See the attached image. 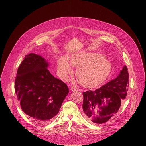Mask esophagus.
<instances>
[{"mask_svg":"<svg viewBox=\"0 0 146 146\" xmlns=\"http://www.w3.org/2000/svg\"><path fill=\"white\" fill-rule=\"evenodd\" d=\"M70 89H71V90L73 91L79 90V89H78L76 86H72Z\"/></svg>","mask_w":146,"mask_h":146,"instance_id":"esophagus-1","label":"esophagus"}]
</instances>
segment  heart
Masks as SVG:
<instances>
[{
    "instance_id": "obj_1",
    "label": "heart",
    "mask_w": 146,
    "mask_h": 146,
    "mask_svg": "<svg viewBox=\"0 0 146 146\" xmlns=\"http://www.w3.org/2000/svg\"><path fill=\"white\" fill-rule=\"evenodd\" d=\"M69 62L72 66L79 67L76 76L84 86H95L102 83L111 72V63L104 55L98 53H75L70 57ZM57 72L64 81L68 80L73 72L68 61L63 56L58 59Z\"/></svg>"
}]
</instances>
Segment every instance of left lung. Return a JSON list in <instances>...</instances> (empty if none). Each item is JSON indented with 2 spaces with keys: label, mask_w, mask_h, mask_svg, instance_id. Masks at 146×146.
I'll return each mask as SVG.
<instances>
[{
  "label": "left lung",
  "mask_w": 146,
  "mask_h": 146,
  "mask_svg": "<svg viewBox=\"0 0 146 146\" xmlns=\"http://www.w3.org/2000/svg\"><path fill=\"white\" fill-rule=\"evenodd\" d=\"M129 73L124 66L114 79L95 91L84 92V116L88 121L103 124L114 117L125 99L129 87Z\"/></svg>",
  "instance_id": "obj_1"
}]
</instances>
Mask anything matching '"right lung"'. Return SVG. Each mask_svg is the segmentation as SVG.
Masks as SVG:
<instances>
[{"mask_svg":"<svg viewBox=\"0 0 146 146\" xmlns=\"http://www.w3.org/2000/svg\"><path fill=\"white\" fill-rule=\"evenodd\" d=\"M42 56H25L17 72L15 90L21 109L39 124L51 121L69 92L67 85L51 74Z\"/></svg>","mask_w":146,"mask_h":146,"instance_id":"add662e5","label":"right lung"}]
</instances>
